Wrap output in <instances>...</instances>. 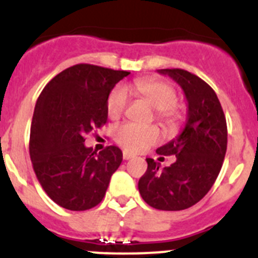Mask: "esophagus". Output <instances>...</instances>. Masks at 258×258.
Masks as SVG:
<instances>
[{
  "label": "esophagus",
  "mask_w": 258,
  "mask_h": 258,
  "mask_svg": "<svg viewBox=\"0 0 258 258\" xmlns=\"http://www.w3.org/2000/svg\"><path fill=\"white\" fill-rule=\"evenodd\" d=\"M122 157H124V160H129V159H132V157H133V155L129 154L127 151H124L122 152Z\"/></svg>",
  "instance_id": "obj_1"
}]
</instances>
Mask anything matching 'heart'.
<instances>
[{"label": "heart", "instance_id": "b5f03b06", "mask_svg": "<svg viewBox=\"0 0 258 258\" xmlns=\"http://www.w3.org/2000/svg\"><path fill=\"white\" fill-rule=\"evenodd\" d=\"M137 95L156 109V117L166 126H174L181 113L177 107V92L172 84L156 79H138L125 88L117 86L107 99V115L111 120L121 117L127 106V94ZM160 140V132L155 125L124 124L115 131V141L125 150L140 152L149 149Z\"/></svg>", "mask_w": 258, "mask_h": 258}]
</instances>
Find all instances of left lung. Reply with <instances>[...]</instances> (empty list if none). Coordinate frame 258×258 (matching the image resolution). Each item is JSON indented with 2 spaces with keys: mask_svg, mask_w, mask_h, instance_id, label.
<instances>
[{
  "mask_svg": "<svg viewBox=\"0 0 258 258\" xmlns=\"http://www.w3.org/2000/svg\"><path fill=\"white\" fill-rule=\"evenodd\" d=\"M178 84L187 99V118L181 134L156 150L159 155H175V161L160 168L154 159L138 182L141 197L160 211H182L206 197L222 168L227 149L225 113L213 89L188 71L159 70ZM164 157H160L163 160Z\"/></svg>",
  "mask_w": 258,
  "mask_h": 258,
  "instance_id": "8db88e82",
  "label": "left lung"
}]
</instances>
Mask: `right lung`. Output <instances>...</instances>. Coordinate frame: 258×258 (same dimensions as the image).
I'll return each instance as SVG.
<instances>
[{"mask_svg":"<svg viewBox=\"0 0 258 258\" xmlns=\"http://www.w3.org/2000/svg\"><path fill=\"white\" fill-rule=\"evenodd\" d=\"M131 72L93 64L61 71L36 102L29 155L36 177L52 202L70 211H86L106 195L111 175L122 161L121 150L93 151L85 136L107 122V99Z\"/></svg>","mask_w":258,"mask_h":258,"instance_id":"right-lung-1","label":"right lung"}]
</instances>
